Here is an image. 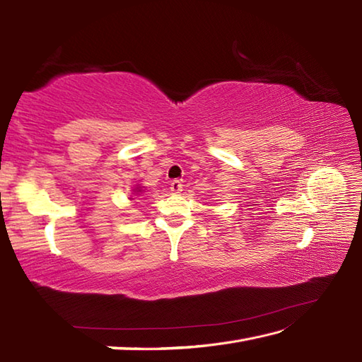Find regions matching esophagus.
<instances>
[{"label":"esophagus","mask_w":362,"mask_h":362,"mask_svg":"<svg viewBox=\"0 0 362 362\" xmlns=\"http://www.w3.org/2000/svg\"><path fill=\"white\" fill-rule=\"evenodd\" d=\"M182 188H183V185H182V183H180L179 180H173V182H171V193H173V194H180Z\"/></svg>","instance_id":"esophagus-1"}]
</instances>
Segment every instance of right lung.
<instances>
[{
  "instance_id": "obj_1",
  "label": "right lung",
  "mask_w": 362,
  "mask_h": 362,
  "mask_svg": "<svg viewBox=\"0 0 362 362\" xmlns=\"http://www.w3.org/2000/svg\"><path fill=\"white\" fill-rule=\"evenodd\" d=\"M135 191L138 193V191H141V189H140V187H136V188H135Z\"/></svg>"
}]
</instances>
